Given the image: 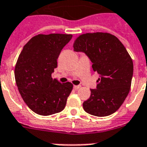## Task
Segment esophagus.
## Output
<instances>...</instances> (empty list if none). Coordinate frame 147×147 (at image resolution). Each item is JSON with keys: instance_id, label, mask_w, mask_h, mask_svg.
<instances>
[{"instance_id": "esophagus-1", "label": "esophagus", "mask_w": 147, "mask_h": 147, "mask_svg": "<svg viewBox=\"0 0 147 147\" xmlns=\"http://www.w3.org/2000/svg\"><path fill=\"white\" fill-rule=\"evenodd\" d=\"M80 85H77V86H74V89L75 90H79L80 88Z\"/></svg>"}]
</instances>
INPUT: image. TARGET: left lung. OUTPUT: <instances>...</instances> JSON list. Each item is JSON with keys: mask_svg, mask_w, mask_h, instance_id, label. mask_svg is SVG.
<instances>
[{"mask_svg": "<svg viewBox=\"0 0 147 147\" xmlns=\"http://www.w3.org/2000/svg\"><path fill=\"white\" fill-rule=\"evenodd\" d=\"M76 52L85 53L100 76L96 89L83 103L86 113L106 117L117 111L129 94L134 63L125 47L113 35L94 33L80 35L74 44Z\"/></svg>", "mask_w": 147, "mask_h": 147, "instance_id": "1", "label": "left lung"}]
</instances>
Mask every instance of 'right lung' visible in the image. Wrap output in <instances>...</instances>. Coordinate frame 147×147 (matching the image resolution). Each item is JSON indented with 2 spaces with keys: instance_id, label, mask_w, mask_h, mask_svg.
Wrapping results in <instances>:
<instances>
[{
  "instance_id": "1",
  "label": "right lung",
  "mask_w": 147,
  "mask_h": 147,
  "mask_svg": "<svg viewBox=\"0 0 147 147\" xmlns=\"http://www.w3.org/2000/svg\"><path fill=\"white\" fill-rule=\"evenodd\" d=\"M72 34H39L25 44L15 67L16 84L25 103L34 112L49 116L62 111L72 91L70 83L61 84L51 74L57 67L62 49Z\"/></svg>"
}]
</instances>
